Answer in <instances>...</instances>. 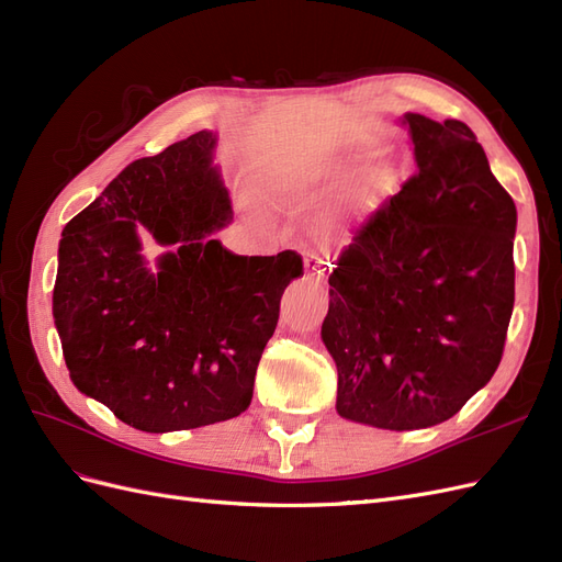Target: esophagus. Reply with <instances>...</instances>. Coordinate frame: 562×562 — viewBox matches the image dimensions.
<instances>
[{"label":"esophagus","instance_id":"esophagus-1","mask_svg":"<svg viewBox=\"0 0 562 562\" xmlns=\"http://www.w3.org/2000/svg\"><path fill=\"white\" fill-rule=\"evenodd\" d=\"M330 262H323V260H314V255H312V260L307 258V271H310V279H312V285L316 288L318 293H323V288H326V279H328V274H330Z\"/></svg>","mask_w":562,"mask_h":562}]
</instances>
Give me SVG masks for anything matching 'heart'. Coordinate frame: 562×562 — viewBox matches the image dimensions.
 Returning <instances> with one entry per match:
<instances>
[{
    "label": "heart",
    "mask_w": 562,
    "mask_h": 562,
    "mask_svg": "<svg viewBox=\"0 0 562 562\" xmlns=\"http://www.w3.org/2000/svg\"><path fill=\"white\" fill-rule=\"evenodd\" d=\"M342 171L337 151H316L304 157H281L269 159L255 168L252 187L255 194L269 209L288 211L300 203L318 196L326 187ZM382 190V173L378 168H366L356 178H351L342 194H339V209L342 213H361Z\"/></svg>",
    "instance_id": "1"
}]
</instances>
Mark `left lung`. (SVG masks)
Segmentation results:
<instances>
[{
  "label": "left lung",
  "instance_id": "1",
  "mask_svg": "<svg viewBox=\"0 0 562 562\" xmlns=\"http://www.w3.org/2000/svg\"><path fill=\"white\" fill-rule=\"evenodd\" d=\"M417 171L335 262L321 337L337 413L378 429L450 419L502 361L514 312L516 203L475 133L403 114Z\"/></svg>",
  "mask_w": 562,
  "mask_h": 562
}]
</instances>
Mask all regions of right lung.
Returning <instances> with one entry per match:
<instances>
[{
	"mask_svg": "<svg viewBox=\"0 0 562 562\" xmlns=\"http://www.w3.org/2000/svg\"><path fill=\"white\" fill-rule=\"evenodd\" d=\"M213 149L199 131L128 164L58 248L54 318L70 378L147 434L246 411L281 295L304 274L295 250L248 258L211 239L232 220ZM145 228L175 246L157 270L139 252Z\"/></svg>",
	"mask_w": 562,
	"mask_h": 562,
	"instance_id": "obj_1",
	"label": "right lung"
}]
</instances>
